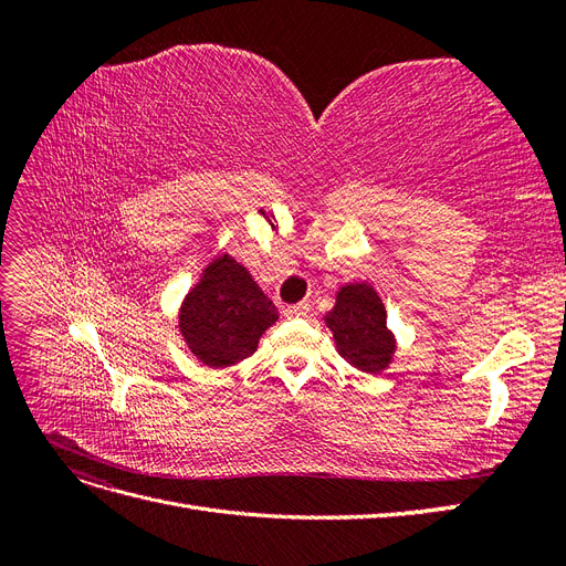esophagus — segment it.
Segmentation results:
<instances>
[{
	"label": "esophagus",
	"instance_id": "1",
	"mask_svg": "<svg viewBox=\"0 0 566 566\" xmlns=\"http://www.w3.org/2000/svg\"><path fill=\"white\" fill-rule=\"evenodd\" d=\"M306 314H310V304H306V302L293 304V306H287V310H285L287 318H304Z\"/></svg>",
	"mask_w": 566,
	"mask_h": 566
}]
</instances>
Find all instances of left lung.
Here are the masks:
<instances>
[{"instance_id":"obj_1","label":"left lung","mask_w":566,"mask_h":566,"mask_svg":"<svg viewBox=\"0 0 566 566\" xmlns=\"http://www.w3.org/2000/svg\"><path fill=\"white\" fill-rule=\"evenodd\" d=\"M333 333L335 349L361 373H382L397 354V337L387 328V310L366 281L345 283L335 295V306L323 316Z\"/></svg>"}]
</instances>
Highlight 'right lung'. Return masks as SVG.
<instances>
[{
  "label": "right lung",
  "mask_w": 566,
  "mask_h": 566,
  "mask_svg": "<svg viewBox=\"0 0 566 566\" xmlns=\"http://www.w3.org/2000/svg\"><path fill=\"white\" fill-rule=\"evenodd\" d=\"M177 318L188 352L202 366L229 368L256 352L279 310L235 256L219 254L181 300Z\"/></svg>",
  "instance_id": "obj_1"
}]
</instances>
